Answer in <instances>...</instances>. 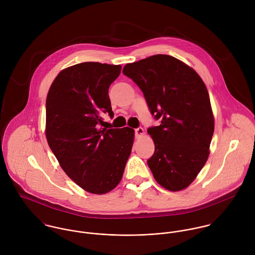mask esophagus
<instances>
[{"instance_id":"34e87169","label":"esophagus","mask_w":255,"mask_h":255,"mask_svg":"<svg viewBox=\"0 0 255 255\" xmlns=\"http://www.w3.org/2000/svg\"><path fill=\"white\" fill-rule=\"evenodd\" d=\"M134 132H135V137L139 138L144 134V129L142 128H137L134 129Z\"/></svg>"}]
</instances>
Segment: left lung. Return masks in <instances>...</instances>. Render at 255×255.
I'll return each mask as SVG.
<instances>
[{
	"mask_svg": "<svg viewBox=\"0 0 255 255\" xmlns=\"http://www.w3.org/2000/svg\"><path fill=\"white\" fill-rule=\"evenodd\" d=\"M123 73L141 89L151 115L160 121L147 129L155 144L148 167L163 187L182 190L205 165L214 132L204 82L194 70L168 55L128 64Z\"/></svg>",
	"mask_w": 255,
	"mask_h": 255,
	"instance_id": "8db88e82",
	"label": "left lung"
}]
</instances>
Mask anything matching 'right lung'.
<instances>
[{
    "label": "right lung",
    "instance_id": "right-lung-1",
    "mask_svg": "<svg viewBox=\"0 0 255 255\" xmlns=\"http://www.w3.org/2000/svg\"><path fill=\"white\" fill-rule=\"evenodd\" d=\"M120 65L87 62L65 69L46 100V137L62 169L84 190L104 194L121 182L130 155L132 128H102L113 117L110 85Z\"/></svg>",
    "mask_w": 255,
    "mask_h": 255
}]
</instances>
